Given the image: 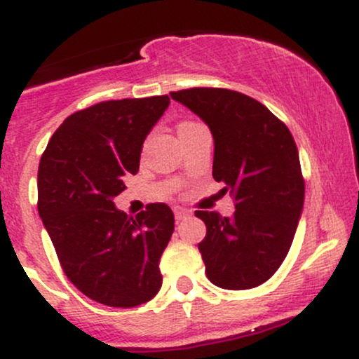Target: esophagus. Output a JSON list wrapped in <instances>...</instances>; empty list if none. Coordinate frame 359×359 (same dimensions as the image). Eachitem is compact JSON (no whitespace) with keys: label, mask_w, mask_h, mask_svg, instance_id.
<instances>
[{"label":"esophagus","mask_w":359,"mask_h":359,"mask_svg":"<svg viewBox=\"0 0 359 359\" xmlns=\"http://www.w3.org/2000/svg\"><path fill=\"white\" fill-rule=\"evenodd\" d=\"M174 214H175V221L180 222V221H184L187 216H191V211L185 208H175Z\"/></svg>","instance_id":"1"}]
</instances>
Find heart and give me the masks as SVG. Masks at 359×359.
I'll list each match as a JSON object with an SVG mask.
<instances>
[{
    "mask_svg": "<svg viewBox=\"0 0 359 359\" xmlns=\"http://www.w3.org/2000/svg\"><path fill=\"white\" fill-rule=\"evenodd\" d=\"M191 125H194L192 121H184V123H180V125H179V131H180V130H184V128L191 126Z\"/></svg>",
    "mask_w": 359,
    "mask_h": 359,
    "instance_id": "b5f03b06",
    "label": "heart"
}]
</instances>
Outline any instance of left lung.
Segmentation results:
<instances>
[{
	"instance_id": "left-lung-1",
	"label": "left lung",
	"mask_w": 359,
	"mask_h": 359,
	"mask_svg": "<svg viewBox=\"0 0 359 359\" xmlns=\"http://www.w3.org/2000/svg\"><path fill=\"white\" fill-rule=\"evenodd\" d=\"M170 96L211 130L212 177L236 208L231 217L196 211L208 228L197 245L205 275L226 290L262 285L285 259L304 208L294 137L266 106L236 90L192 88Z\"/></svg>"
}]
</instances>
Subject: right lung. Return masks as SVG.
Segmentation results:
<instances>
[{
  "mask_svg": "<svg viewBox=\"0 0 359 359\" xmlns=\"http://www.w3.org/2000/svg\"><path fill=\"white\" fill-rule=\"evenodd\" d=\"M168 96L104 101L64 119L39 165V214L64 273L109 307H137L162 287L158 263L174 233L163 203L130 217L114 205L140 168L143 142Z\"/></svg>",
  "mask_w": 359,
  "mask_h": 359,
  "instance_id": "obj_1",
  "label": "right lung"
}]
</instances>
